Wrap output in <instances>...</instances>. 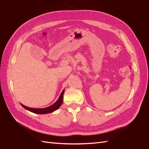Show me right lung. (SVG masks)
Instances as JSON below:
<instances>
[{
  "label": "right lung",
  "mask_w": 149,
  "mask_h": 149,
  "mask_svg": "<svg viewBox=\"0 0 149 149\" xmlns=\"http://www.w3.org/2000/svg\"><path fill=\"white\" fill-rule=\"evenodd\" d=\"M64 91H65V90H63L61 95H60L59 99L54 104H53L52 105L50 106L47 107H45V108H31V107H27L22 104H21V106L23 107H24L25 109L28 110V111H31V112H33L34 113L41 114V115H42V114H43H43L50 113L52 112H54L56 109H58L59 107L61 106V105L63 103V93H64Z\"/></svg>",
  "instance_id": "add662e5"
}]
</instances>
